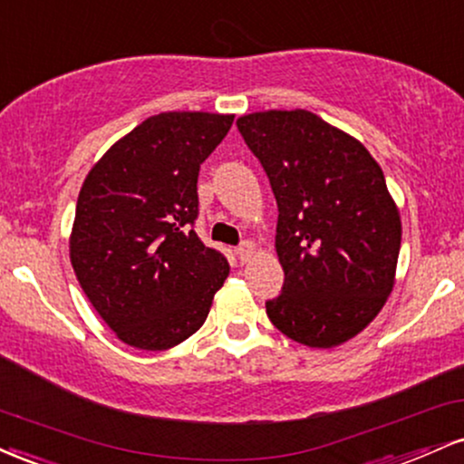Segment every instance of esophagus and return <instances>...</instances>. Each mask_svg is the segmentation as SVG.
<instances>
[{
  "label": "esophagus",
  "instance_id": "obj_1",
  "mask_svg": "<svg viewBox=\"0 0 464 464\" xmlns=\"http://www.w3.org/2000/svg\"><path fill=\"white\" fill-rule=\"evenodd\" d=\"M252 254H254V243L243 241L241 245H238L237 256H238V260H241V263H247V260L252 258Z\"/></svg>",
  "mask_w": 464,
  "mask_h": 464
}]
</instances>
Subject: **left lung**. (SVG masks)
<instances>
[{
	"label": "left lung",
	"instance_id": "left-lung-1",
	"mask_svg": "<svg viewBox=\"0 0 464 464\" xmlns=\"http://www.w3.org/2000/svg\"><path fill=\"white\" fill-rule=\"evenodd\" d=\"M238 132L277 201L282 293L266 317L288 339L336 347L353 339L393 291L400 212L361 140L308 111L245 114Z\"/></svg>",
	"mask_w": 464,
	"mask_h": 464
}]
</instances>
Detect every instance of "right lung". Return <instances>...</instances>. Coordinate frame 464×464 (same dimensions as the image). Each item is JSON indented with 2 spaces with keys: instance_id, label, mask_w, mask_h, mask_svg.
Wrapping results in <instances>:
<instances>
[{
  "instance_id": "1",
  "label": "right lung",
  "mask_w": 464,
  "mask_h": 464,
  "mask_svg": "<svg viewBox=\"0 0 464 464\" xmlns=\"http://www.w3.org/2000/svg\"><path fill=\"white\" fill-rule=\"evenodd\" d=\"M234 114L160 112L100 158L82 184L69 254L82 291L136 350L195 334L230 274L193 226L198 176Z\"/></svg>"
}]
</instances>
